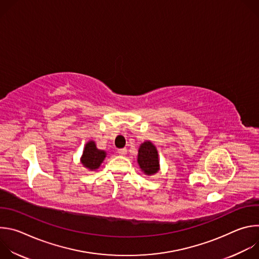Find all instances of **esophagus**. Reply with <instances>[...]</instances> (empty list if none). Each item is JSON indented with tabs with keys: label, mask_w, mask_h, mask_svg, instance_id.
Masks as SVG:
<instances>
[{
	"label": "esophagus",
	"mask_w": 259,
	"mask_h": 259,
	"mask_svg": "<svg viewBox=\"0 0 259 259\" xmlns=\"http://www.w3.org/2000/svg\"><path fill=\"white\" fill-rule=\"evenodd\" d=\"M118 154L120 156H125L127 154V150L126 149H120V150H118Z\"/></svg>",
	"instance_id": "1"
}]
</instances>
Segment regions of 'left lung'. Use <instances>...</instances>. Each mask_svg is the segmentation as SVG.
<instances>
[{
	"label": "left lung",
	"mask_w": 259,
	"mask_h": 259,
	"mask_svg": "<svg viewBox=\"0 0 259 259\" xmlns=\"http://www.w3.org/2000/svg\"><path fill=\"white\" fill-rule=\"evenodd\" d=\"M137 163L141 171L147 176L155 175L160 170L159 153L151 140H145L139 145Z\"/></svg>",
	"instance_id": "obj_1"
}]
</instances>
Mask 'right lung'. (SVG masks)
I'll use <instances>...</instances> for the list:
<instances>
[{"mask_svg":"<svg viewBox=\"0 0 259 259\" xmlns=\"http://www.w3.org/2000/svg\"><path fill=\"white\" fill-rule=\"evenodd\" d=\"M106 157V152L97 149L96 143L93 140H89L84 147L81 156L82 165L89 171L97 170Z\"/></svg>","mask_w":259,"mask_h":259,"instance_id":"add662e5","label":"right lung"}]
</instances>
